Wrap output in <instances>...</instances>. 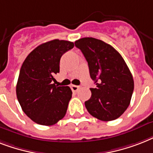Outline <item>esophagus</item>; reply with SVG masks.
I'll return each instance as SVG.
<instances>
[{
	"mask_svg": "<svg viewBox=\"0 0 153 153\" xmlns=\"http://www.w3.org/2000/svg\"><path fill=\"white\" fill-rule=\"evenodd\" d=\"M71 88L73 92H76V91H78V90L79 89V86H75V85H71Z\"/></svg>",
	"mask_w": 153,
	"mask_h": 153,
	"instance_id": "1",
	"label": "esophagus"
}]
</instances>
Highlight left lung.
Listing matches in <instances>:
<instances>
[{"label":"left lung","mask_w":153,"mask_h":153,"mask_svg":"<svg viewBox=\"0 0 153 153\" xmlns=\"http://www.w3.org/2000/svg\"><path fill=\"white\" fill-rule=\"evenodd\" d=\"M88 62L91 78L96 84L85 102L87 111L98 120L118 118L130 103L134 82L120 53L100 39L85 37L74 42Z\"/></svg>","instance_id":"8db88e82"}]
</instances>
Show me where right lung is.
I'll return each instance as SVG.
<instances>
[{"instance_id":"obj_1","label":"right lung","mask_w":153,"mask_h":153,"mask_svg":"<svg viewBox=\"0 0 153 153\" xmlns=\"http://www.w3.org/2000/svg\"><path fill=\"white\" fill-rule=\"evenodd\" d=\"M74 43L53 39L40 44L23 62L16 84L18 102L30 119L53 126L63 118L72 96L69 86H57L54 75L59 72L62 55Z\"/></svg>"}]
</instances>
